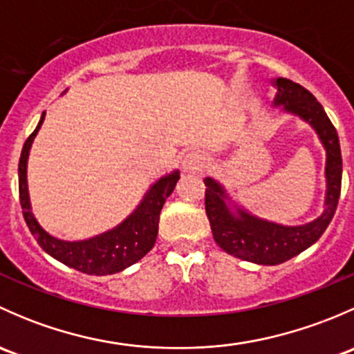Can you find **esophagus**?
Instances as JSON below:
<instances>
[{
  "mask_svg": "<svg viewBox=\"0 0 354 354\" xmlns=\"http://www.w3.org/2000/svg\"><path fill=\"white\" fill-rule=\"evenodd\" d=\"M207 162V157L202 151H192L185 156L183 169L185 171H202Z\"/></svg>",
  "mask_w": 354,
  "mask_h": 354,
  "instance_id": "obj_1",
  "label": "esophagus"
}]
</instances>
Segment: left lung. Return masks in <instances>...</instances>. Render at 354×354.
<instances>
[{
	"instance_id": "8db88e82",
	"label": "left lung",
	"mask_w": 354,
	"mask_h": 354,
	"mask_svg": "<svg viewBox=\"0 0 354 354\" xmlns=\"http://www.w3.org/2000/svg\"><path fill=\"white\" fill-rule=\"evenodd\" d=\"M277 94L274 106H283L315 128L327 152L326 160V209L320 217L303 226H281L250 216L243 209L236 212L227 207L226 192L212 178H205V212L209 217L214 240L230 255L260 263L277 266L312 246L324 234L334 217L341 195L342 159L339 137L334 124L324 111L322 104L310 91L288 78H276Z\"/></svg>"
}]
</instances>
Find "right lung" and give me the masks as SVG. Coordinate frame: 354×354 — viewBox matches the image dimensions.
Listing matches in <instances>:
<instances>
[{"instance_id": "1", "label": "right lung", "mask_w": 354, "mask_h": 354, "mask_svg": "<svg viewBox=\"0 0 354 354\" xmlns=\"http://www.w3.org/2000/svg\"><path fill=\"white\" fill-rule=\"evenodd\" d=\"M46 113H42L37 128L25 140L22 156L19 162V194L22 205L24 219L35 238L39 246L53 259L59 260L65 266L77 269L91 276H108L127 269L131 263L138 262L147 255L156 243L159 230V216L166 198L173 194L176 181L180 180V171H173L167 176L160 178L145 194L140 205L133 214L127 217L120 226L94 238L82 241H63L51 236L35 221L30 209V198L27 190V159L34 137L37 135Z\"/></svg>"}]
</instances>
